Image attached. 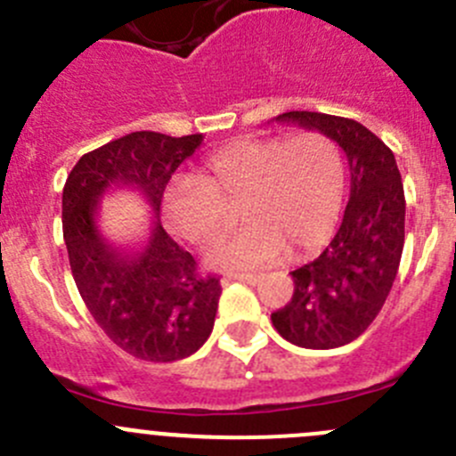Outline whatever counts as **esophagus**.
I'll use <instances>...</instances> for the list:
<instances>
[{"label":"esophagus","mask_w":456,"mask_h":456,"mask_svg":"<svg viewBox=\"0 0 456 456\" xmlns=\"http://www.w3.org/2000/svg\"><path fill=\"white\" fill-rule=\"evenodd\" d=\"M232 280H240V282H247V284H257L262 280V275H256V273H227L223 278V282H232Z\"/></svg>","instance_id":"esophagus-1"}]
</instances>
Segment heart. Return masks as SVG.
Listing matches in <instances>:
<instances>
[{
	"instance_id": "1",
	"label": "heart",
	"mask_w": 456,
	"mask_h": 456,
	"mask_svg": "<svg viewBox=\"0 0 456 456\" xmlns=\"http://www.w3.org/2000/svg\"><path fill=\"white\" fill-rule=\"evenodd\" d=\"M346 167L339 145L322 132L238 139L202 165L200 181L176 178L163 202L165 223L191 245L223 232V206L242 200L247 223L207 251L216 269H257L314 256L330 240L342 211Z\"/></svg>"
}]
</instances>
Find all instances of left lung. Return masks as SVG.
<instances>
[{
    "label": "left lung",
    "mask_w": 456,
    "mask_h": 456,
    "mask_svg": "<svg viewBox=\"0 0 456 456\" xmlns=\"http://www.w3.org/2000/svg\"><path fill=\"white\" fill-rule=\"evenodd\" d=\"M275 121L317 130L338 142L348 160L351 196L330 245L291 271V302L271 314V322L296 346H344L369 329L393 289L406 220L402 174L384 141L353 118L284 112Z\"/></svg>",
    "instance_id": "1"
}]
</instances>
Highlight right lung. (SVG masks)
<instances>
[{
	"mask_svg": "<svg viewBox=\"0 0 456 456\" xmlns=\"http://www.w3.org/2000/svg\"><path fill=\"white\" fill-rule=\"evenodd\" d=\"M200 142L202 134L132 132L81 156L63 187V240L77 289L103 333L145 362L185 360L214 329L220 278L200 275L194 256L159 223L169 178ZM123 186L141 191L157 218L139 250L110 246L94 218L104 191Z\"/></svg>",
	"mask_w": 456,
	"mask_h": 456,
	"instance_id": "obj_1",
	"label": "right lung"
}]
</instances>
